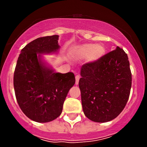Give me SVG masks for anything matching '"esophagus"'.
Masks as SVG:
<instances>
[{"label": "esophagus", "mask_w": 147, "mask_h": 147, "mask_svg": "<svg viewBox=\"0 0 147 147\" xmlns=\"http://www.w3.org/2000/svg\"><path fill=\"white\" fill-rule=\"evenodd\" d=\"M79 80H80V76L79 75H76L75 76V84L78 85V83H79Z\"/></svg>", "instance_id": "34e87169"}]
</instances>
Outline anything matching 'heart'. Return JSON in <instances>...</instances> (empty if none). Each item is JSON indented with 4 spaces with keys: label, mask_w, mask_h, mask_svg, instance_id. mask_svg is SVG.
<instances>
[{
    "label": "heart",
    "mask_w": 147,
    "mask_h": 147,
    "mask_svg": "<svg viewBox=\"0 0 147 147\" xmlns=\"http://www.w3.org/2000/svg\"><path fill=\"white\" fill-rule=\"evenodd\" d=\"M73 53L79 58H87L89 63H96L105 56L106 49L102 44L84 43L75 47Z\"/></svg>",
    "instance_id": "b5f03b06"
}]
</instances>
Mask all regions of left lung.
Segmentation results:
<instances>
[{
    "label": "left lung",
    "mask_w": 147,
    "mask_h": 147,
    "mask_svg": "<svg viewBox=\"0 0 147 147\" xmlns=\"http://www.w3.org/2000/svg\"><path fill=\"white\" fill-rule=\"evenodd\" d=\"M79 87L82 109L89 119L107 122L122 112L131 87L128 56L120 47L96 63H86L80 70Z\"/></svg>",
    "instance_id": "8db88e82"
}]
</instances>
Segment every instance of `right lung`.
<instances>
[{"instance_id": "right-lung-1", "label": "right lung", "mask_w": 147, "mask_h": 147, "mask_svg": "<svg viewBox=\"0 0 147 147\" xmlns=\"http://www.w3.org/2000/svg\"><path fill=\"white\" fill-rule=\"evenodd\" d=\"M59 35L37 38L21 50L13 77L16 100L23 113L37 122L58 117L71 87L72 72H56L42 55L57 54Z\"/></svg>"}]
</instances>
